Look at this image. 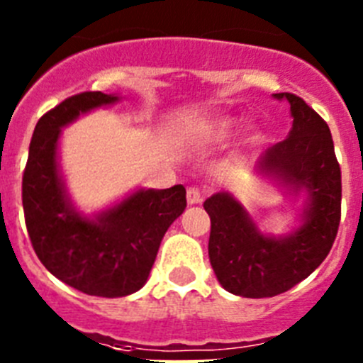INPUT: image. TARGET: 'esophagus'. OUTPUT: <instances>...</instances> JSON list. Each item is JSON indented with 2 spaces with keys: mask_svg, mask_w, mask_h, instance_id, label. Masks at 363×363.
Returning a JSON list of instances; mask_svg holds the SVG:
<instances>
[{
  "mask_svg": "<svg viewBox=\"0 0 363 363\" xmlns=\"http://www.w3.org/2000/svg\"><path fill=\"white\" fill-rule=\"evenodd\" d=\"M203 201V194L200 192V189L196 187H189L187 189V203L189 205H196Z\"/></svg>",
  "mask_w": 363,
  "mask_h": 363,
  "instance_id": "obj_1",
  "label": "esophagus"
}]
</instances>
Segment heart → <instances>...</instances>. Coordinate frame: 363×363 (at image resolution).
Wrapping results in <instances>:
<instances>
[{
  "label": "heart",
  "mask_w": 363,
  "mask_h": 363,
  "mask_svg": "<svg viewBox=\"0 0 363 363\" xmlns=\"http://www.w3.org/2000/svg\"><path fill=\"white\" fill-rule=\"evenodd\" d=\"M240 125H242V121L238 118L218 116L201 125L200 129H196V136H200L201 140H207V142H225V140H229V138L238 133ZM256 140H258V133L251 130L247 134V142L249 143H255Z\"/></svg>",
  "instance_id": "b5f03b06"
}]
</instances>
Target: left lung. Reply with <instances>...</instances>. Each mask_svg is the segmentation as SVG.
<instances>
[{
	"label": "left lung",
	"mask_w": 363,
	"mask_h": 363,
	"mask_svg": "<svg viewBox=\"0 0 363 363\" xmlns=\"http://www.w3.org/2000/svg\"><path fill=\"white\" fill-rule=\"evenodd\" d=\"M287 99L293 129L269 147L256 169L294 194L307 192L301 225L287 236H265L229 192L207 198L211 216L209 258L221 287L245 298H269L306 280L331 251L342 216V172L329 125L296 94Z\"/></svg>",
	"instance_id": "1"
}]
</instances>
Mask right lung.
I'll list each match as a JSON object with an SVG mask.
<instances>
[{"instance_id":"right-lung-1","label":"right lung","mask_w":363,"mask_h":363,"mask_svg":"<svg viewBox=\"0 0 363 363\" xmlns=\"http://www.w3.org/2000/svg\"><path fill=\"white\" fill-rule=\"evenodd\" d=\"M114 101V94L82 92L45 112L32 134L21 185L25 223L41 264L63 284L104 298L142 289L163 234L187 207L185 187L174 185L140 189L94 218L74 209L57 167L62 127Z\"/></svg>"}]
</instances>
